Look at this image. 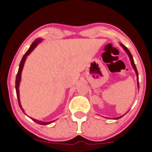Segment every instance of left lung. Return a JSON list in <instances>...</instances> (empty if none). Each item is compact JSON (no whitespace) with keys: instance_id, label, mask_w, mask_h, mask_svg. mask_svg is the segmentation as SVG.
<instances>
[{"instance_id":"8db88e82","label":"left lung","mask_w":152,"mask_h":152,"mask_svg":"<svg viewBox=\"0 0 152 152\" xmlns=\"http://www.w3.org/2000/svg\"><path fill=\"white\" fill-rule=\"evenodd\" d=\"M121 47H123V48H124V50L126 51V53L128 54V56L130 57V61H131V65H132V66H133V69H134L135 72H136V76H137L138 87H140V85H139V75H138V72H137V69H136V65H135V63H134V60H133V56H132V54L130 53V50H128V49L126 48V47H125L124 45H123V44H121ZM123 116H124V115H123ZM123 116H121V117H123ZM121 117H120V118H115V119H119V118H121Z\"/></svg>"}]
</instances>
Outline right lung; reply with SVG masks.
Listing matches in <instances>:
<instances>
[{"mask_svg":"<svg viewBox=\"0 0 152 152\" xmlns=\"http://www.w3.org/2000/svg\"><path fill=\"white\" fill-rule=\"evenodd\" d=\"M41 39H37V40H35V41H34V42L31 44V47H29V49L28 50L27 52L25 53V55L23 56V57H22V60H21L20 62V64H19V71H18V73L17 75H16V96H17V99H18V102H19V107H20L21 109L22 110V111L24 112V110L22 109V105H21L20 104V100H19V83H20V80H21V74H22V69H23V66H24V63H25V61H26V57L28 56L29 55V54L31 53L32 52L33 50H34V48L36 47V46L37 45V44H39V43L41 42ZM25 113V112H24ZM31 119L34 121L35 123L38 124H41V125H47V124H50L52 123L53 121H50V122H44V121H37V120H35V119H33V118H31Z\"/></svg>","mask_w":152,"mask_h":152,"instance_id":"add662e5","label":"right lung"}]
</instances>
